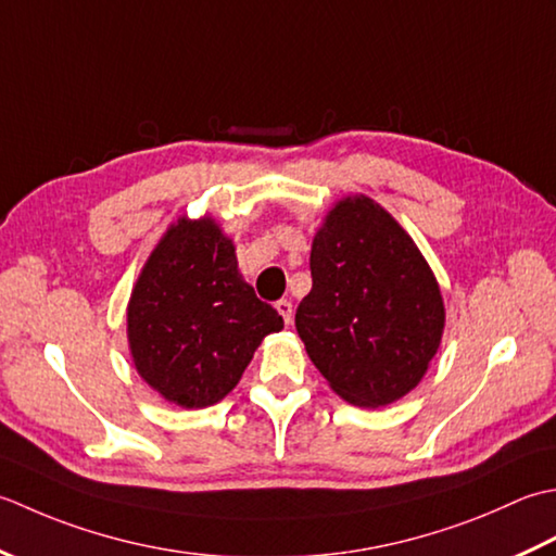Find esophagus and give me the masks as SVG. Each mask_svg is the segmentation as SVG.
<instances>
[{"instance_id": "34e87169", "label": "esophagus", "mask_w": 556, "mask_h": 556, "mask_svg": "<svg viewBox=\"0 0 556 556\" xmlns=\"http://www.w3.org/2000/svg\"><path fill=\"white\" fill-rule=\"evenodd\" d=\"M276 309L282 316V321H286V324L292 321V304H290V300H278L276 302Z\"/></svg>"}]
</instances>
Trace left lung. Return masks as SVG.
<instances>
[{"instance_id":"8db88e82","label":"left lung","mask_w":556,"mask_h":556,"mask_svg":"<svg viewBox=\"0 0 556 556\" xmlns=\"http://www.w3.org/2000/svg\"><path fill=\"white\" fill-rule=\"evenodd\" d=\"M309 270L294 326L331 389L359 407L413 391L441 343L444 300L410 235L379 203L348 197L316 232Z\"/></svg>"}]
</instances>
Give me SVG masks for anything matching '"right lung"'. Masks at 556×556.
<instances>
[{
	"label": "right lung",
	"instance_id": "right-lung-1",
	"mask_svg": "<svg viewBox=\"0 0 556 556\" xmlns=\"http://www.w3.org/2000/svg\"><path fill=\"white\" fill-rule=\"evenodd\" d=\"M282 316L242 280L235 247L211 218L177 220L136 280L127 331L151 389L182 407H206L240 381Z\"/></svg>",
	"mask_w": 556,
	"mask_h": 556
}]
</instances>
